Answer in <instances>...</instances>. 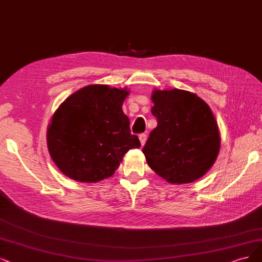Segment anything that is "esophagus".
Returning a JSON list of instances; mask_svg holds the SVG:
<instances>
[{
  "label": "esophagus",
  "mask_w": 262,
  "mask_h": 262,
  "mask_svg": "<svg viewBox=\"0 0 262 262\" xmlns=\"http://www.w3.org/2000/svg\"><path fill=\"white\" fill-rule=\"evenodd\" d=\"M139 140H140L141 146H144V143H146V141H147V135L146 134H140L139 135Z\"/></svg>",
  "instance_id": "1"
}]
</instances>
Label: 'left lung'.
<instances>
[{
	"instance_id": "1",
	"label": "left lung",
	"mask_w": 262,
	"mask_h": 262,
	"mask_svg": "<svg viewBox=\"0 0 262 262\" xmlns=\"http://www.w3.org/2000/svg\"><path fill=\"white\" fill-rule=\"evenodd\" d=\"M151 98L158 126L142 149L148 165L170 183L204 176L220 149L218 125L208 104L177 89L154 91Z\"/></svg>"
}]
</instances>
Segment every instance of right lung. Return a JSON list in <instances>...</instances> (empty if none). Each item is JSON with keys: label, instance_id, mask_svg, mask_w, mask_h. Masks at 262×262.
<instances>
[{"label": "right lung", "instance_id": "1", "mask_svg": "<svg viewBox=\"0 0 262 262\" xmlns=\"http://www.w3.org/2000/svg\"><path fill=\"white\" fill-rule=\"evenodd\" d=\"M126 90L89 85L72 94L54 113L47 147L57 167L81 182L112 176L124 154L139 148L129 119L122 110Z\"/></svg>", "mask_w": 262, "mask_h": 262}]
</instances>
